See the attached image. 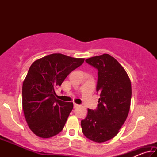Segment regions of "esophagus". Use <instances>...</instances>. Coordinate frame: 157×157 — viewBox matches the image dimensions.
I'll list each match as a JSON object with an SVG mask.
<instances>
[{
    "instance_id": "esophagus-1",
    "label": "esophagus",
    "mask_w": 157,
    "mask_h": 157,
    "mask_svg": "<svg viewBox=\"0 0 157 157\" xmlns=\"http://www.w3.org/2000/svg\"><path fill=\"white\" fill-rule=\"evenodd\" d=\"M79 105H78V104H76V103H74L73 104V107H74V108H77L78 107H79Z\"/></svg>"
}]
</instances>
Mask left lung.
I'll return each instance as SVG.
<instances>
[{"instance_id":"left-lung-1","label":"left lung","mask_w":157,"mask_h":157,"mask_svg":"<svg viewBox=\"0 0 157 157\" xmlns=\"http://www.w3.org/2000/svg\"><path fill=\"white\" fill-rule=\"evenodd\" d=\"M86 62L98 71L96 91L100 98L96 109H88L86 118L82 120V130L89 139L103 143L116 136L126 121L131 103V81L110 55L89 58Z\"/></svg>"}]
</instances>
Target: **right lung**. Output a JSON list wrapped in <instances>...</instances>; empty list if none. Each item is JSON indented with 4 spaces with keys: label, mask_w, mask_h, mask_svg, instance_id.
Listing matches in <instances>:
<instances>
[{
    "label": "right lung",
    "mask_w": 157,
    "mask_h": 157,
    "mask_svg": "<svg viewBox=\"0 0 157 157\" xmlns=\"http://www.w3.org/2000/svg\"><path fill=\"white\" fill-rule=\"evenodd\" d=\"M84 61L54 53L30 66L23 83L22 105L28 127L36 136L47 139L63 129L73 103L57 99L55 89Z\"/></svg>",
    "instance_id": "1"
}]
</instances>
